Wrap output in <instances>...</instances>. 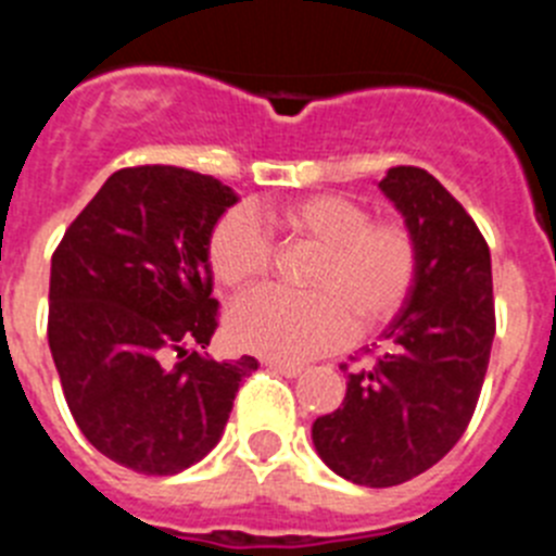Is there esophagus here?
I'll list each match as a JSON object with an SVG mask.
<instances>
[{"mask_svg": "<svg viewBox=\"0 0 556 556\" xmlns=\"http://www.w3.org/2000/svg\"><path fill=\"white\" fill-rule=\"evenodd\" d=\"M264 365H267L269 370L281 372V376H287V378H298L303 370H306L303 365H292V362H278V358H264Z\"/></svg>", "mask_w": 556, "mask_h": 556, "instance_id": "obj_1", "label": "esophagus"}]
</instances>
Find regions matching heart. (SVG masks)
I'll return each instance as SVG.
<instances>
[{
    "label": "heart",
    "instance_id": "b5f03b06",
    "mask_svg": "<svg viewBox=\"0 0 556 556\" xmlns=\"http://www.w3.org/2000/svg\"><path fill=\"white\" fill-rule=\"evenodd\" d=\"M273 223L289 244L317 250L303 273L308 294L267 289L239 303L228 317L236 345L308 358L404 312L420 275V242L404 219H372L365 203L345 194H308L275 208ZM205 253L214 281L233 294L264 283L275 267L273 242L248 208L219 217Z\"/></svg>",
    "mask_w": 556,
    "mask_h": 556
}]
</instances>
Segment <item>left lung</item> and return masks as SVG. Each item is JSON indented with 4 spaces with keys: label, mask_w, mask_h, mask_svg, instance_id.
<instances>
[{
    "label": "left lung",
    "mask_w": 556,
    "mask_h": 556,
    "mask_svg": "<svg viewBox=\"0 0 556 556\" xmlns=\"http://www.w3.org/2000/svg\"><path fill=\"white\" fill-rule=\"evenodd\" d=\"M381 191L420 242V275L367 367L342 365L345 401L314 420L328 468L365 488H395L443 459L479 404L495 337L490 248L459 200L417 166H392ZM356 362V356H353Z\"/></svg>",
    "instance_id": "8db88e82"
}]
</instances>
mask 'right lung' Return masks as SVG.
<instances>
[{
  "mask_svg": "<svg viewBox=\"0 0 556 556\" xmlns=\"http://www.w3.org/2000/svg\"><path fill=\"white\" fill-rule=\"evenodd\" d=\"M236 203L180 166L113 172L52 253L49 351L75 424L108 459L172 476L223 437L253 356L208 358V236Z\"/></svg>",
  "mask_w": 556,
  "mask_h": 556,
  "instance_id": "right-lung-1",
  "label": "right lung"
}]
</instances>
